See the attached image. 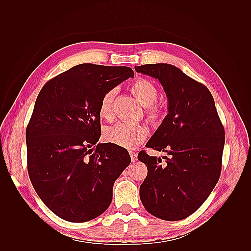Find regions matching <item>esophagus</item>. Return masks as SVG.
<instances>
[{
  "label": "esophagus",
  "instance_id": "esophagus-1",
  "mask_svg": "<svg viewBox=\"0 0 251 251\" xmlns=\"http://www.w3.org/2000/svg\"><path fill=\"white\" fill-rule=\"evenodd\" d=\"M130 156H131V159H132V162H135L136 160H137V154H135V153H133V151H131Z\"/></svg>",
  "mask_w": 251,
  "mask_h": 251
}]
</instances>
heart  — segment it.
<instances>
[{
    "mask_svg": "<svg viewBox=\"0 0 251 251\" xmlns=\"http://www.w3.org/2000/svg\"><path fill=\"white\" fill-rule=\"evenodd\" d=\"M132 93L137 100L147 107V114L151 123H158L161 119L162 111L155 104L158 97V90L153 82L148 79H137L131 86ZM116 96V90L111 89L105 92L100 101V115L104 120H112L113 102ZM104 137L121 148L133 150L137 148L148 137V128L142 125H132L127 123H119L114 126L108 127L104 132Z\"/></svg>",
    "mask_w": 251,
    "mask_h": 251,
    "instance_id": "heart-1",
    "label": "heart"
}]
</instances>
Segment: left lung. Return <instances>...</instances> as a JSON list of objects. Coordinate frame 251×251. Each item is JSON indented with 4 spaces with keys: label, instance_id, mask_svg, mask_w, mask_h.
Segmentation results:
<instances>
[{
    "label": "left lung",
    "instance_id": "obj_1",
    "mask_svg": "<svg viewBox=\"0 0 251 251\" xmlns=\"http://www.w3.org/2000/svg\"><path fill=\"white\" fill-rule=\"evenodd\" d=\"M135 70L160 81L169 100L168 115L147 143L166 153L165 162L146 151L138 154L148 166L140 200L151 215L179 221L194 214L218 183L224 127L209 90L179 68L148 64Z\"/></svg>",
    "mask_w": 251,
    "mask_h": 251
}]
</instances>
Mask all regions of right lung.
Wrapping results in <instances>:
<instances>
[{
  "mask_svg": "<svg viewBox=\"0 0 251 251\" xmlns=\"http://www.w3.org/2000/svg\"><path fill=\"white\" fill-rule=\"evenodd\" d=\"M134 77L128 67L80 64L45 83L26 128L30 181L45 205L69 222L107 210L128 151L100 138V101Z\"/></svg>",
  "mask_w": 251,
  "mask_h": 251,
  "instance_id": "1",
  "label": "right lung"
}]
</instances>
